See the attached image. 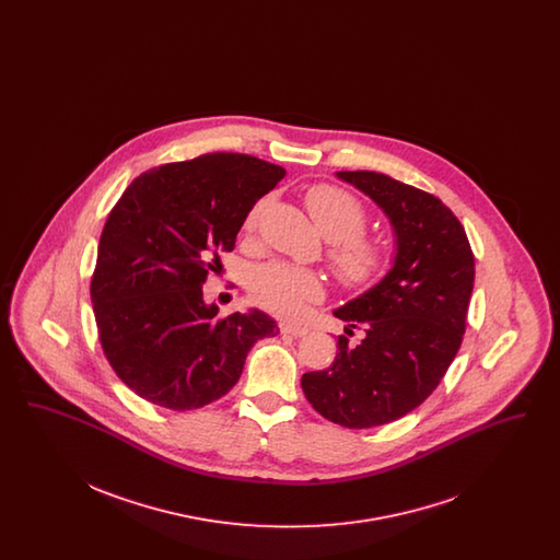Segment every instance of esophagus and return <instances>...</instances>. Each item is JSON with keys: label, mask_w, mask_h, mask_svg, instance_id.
<instances>
[{"label": "esophagus", "mask_w": 560, "mask_h": 560, "mask_svg": "<svg viewBox=\"0 0 560 560\" xmlns=\"http://www.w3.org/2000/svg\"><path fill=\"white\" fill-rule=\"evenodd\" d=\"M281 334H288V336H293V338H302V336L308 334V327L293 325V323H283L281 325Z\"/></svg>", "instance_id": "1"}]
</instances>
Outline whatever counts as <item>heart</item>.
Instances as JSON below:
<instances>
[{"mask_svg":"<svg viewBox=\"0 0 560 560\" xmlns=\"http://www.w3.org/2000/svg\"><path fill=\"white\" fill-rule=\"evenodd\" d=\"M268 199H260L243 222L254 233ZM306 208L320 233L331 243L327 258L336 277L347 288H368L375 283L390 265V247L377 237L363 233L370 215L363 203L348 190L334 185H317L306 192ZM252 298L270 313L295 317L308 302L323 295V279L311 268L290 262H268L254 268L249 279Z\"/></svg>","mask_w":560,"mask_h":560,"instance_id":"obj_1","label":"heart"}]
</instances>
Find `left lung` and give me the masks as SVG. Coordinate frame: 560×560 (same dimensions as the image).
<instances>
[{"instance_id": "obj_1", "label": "left lung", "mask_w": 560, "mask_h": 560, "mask_svg": "<svg viewBox=\"0 0 560 560\" xmlns=\"http://www.w3.org/2000/svg\"><path fill=\"white\" fill-rule=\"evenodd\" d=\"M388 215L397 256L372 290L336 308L357 347L338 338L331 368L302 375L308 402L334 424L372 428L413 411L450 370L466 331L475 254L455 213L427 190L377 172H338Z\"/></svg>"}]
</instances>
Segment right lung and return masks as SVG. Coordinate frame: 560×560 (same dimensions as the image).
I'll return each instance as SVG.
<instances>
[{"label":"right lung","instance_id":"right-lung-1","mask_svg":"<svg viewBox=\"0 0 560 560\" xmlns=\"http://www.w3.org/2000/svg\"><path fill=\"white\" fill-rule=\"evenodd\" d=\"M283 176L252 155L208 153L140 174L108 213L90 295L105 357L138 397L199 409L237 384L249 348L279 334L258 308L218 317L203 283Z\"/></svg>","mask_w":560,"mask_h":560}]
</instances>
